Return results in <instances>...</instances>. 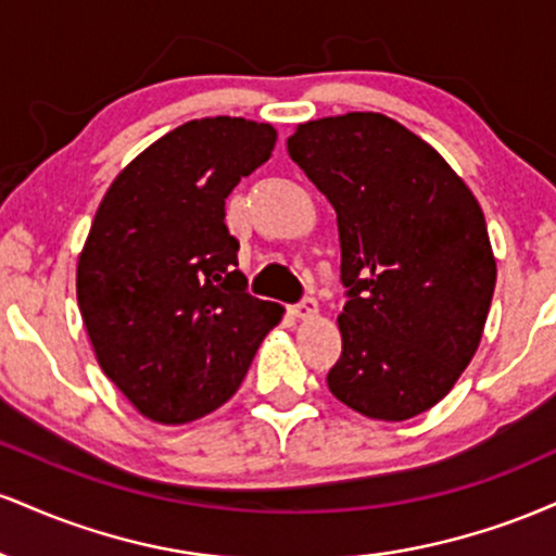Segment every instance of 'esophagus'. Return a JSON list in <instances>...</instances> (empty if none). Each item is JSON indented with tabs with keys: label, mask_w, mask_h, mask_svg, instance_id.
<instances>
[{
	"label": "esophagus",
	"mask_w": 556,
	"mask_h": 556,
	"mask_svg": "<svg viewBox=\"0 0 556 556\" xmlns=\"http://www.w3.org/2000/svg\"><path fill=\"white\" fill-rule=\"evenodd\" d=\"M290 314L295 316V318H300V321H308V318H314L318 314V303H316L314 298H303V303L292 305Z\"/></svg>",
	"instance_id": "34e87169"
}]
</instances>
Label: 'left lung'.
Wrapping results in <instances>:
<instances>
[{
  "instance_id": "obj_1",
  "label": "left lung",
  "mask_w": 556,
  "mask_h": 556,
  "mask_svg": "<svg viewBox=\"0 0 556 556\" xmlns=\"http://www.w3.org/2000/svg\"><path fill=\"white\" fill-rule=\"evenodd\" d=\"M287 154L337 212L342 355L327 384L374 420H407L473 361L496 285L486 219L437 149L379 112L311 119Z\"/></svg>"
}]
</instances>
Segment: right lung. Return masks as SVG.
Returning <instances> with one entry per match:
<instances>
[{
	"label": "right lung",
	"instance_id": "1",
	"mask_svg": "<svg viewBox=\"0 0 556 556\" xmlns=\"http://www.w3.org/2000/svg\"><path fill=\"white\" fill-rule=\"evenodd\" d=\"M277 130L190 119L114 177L78 258V305L101 371L140 416L198 420L238 392L285 308L245 292L225 198L269 162Z\"/></svg>",
	"mask_w": 556,
	"mask_h": 556
}]
</instances>
